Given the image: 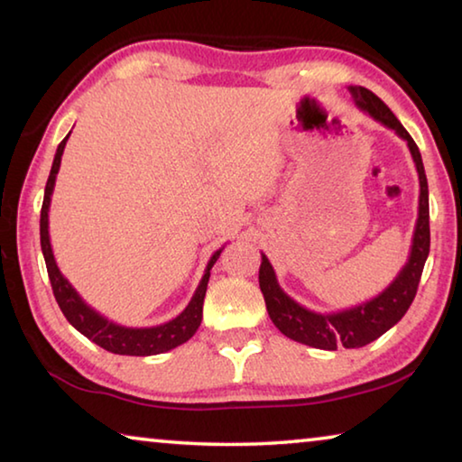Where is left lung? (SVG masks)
<instances>
[{"label":"left lung","instance_id":"8db88e82","mask_svg":"<svg viewBox=\"0 0 462 462\" xmlns=\"http://www.w3.org/2000/svg\"><path fill=\"white\" fill-rule=\"evenodd\" d=\"M350 96H353L356 107L361 112L369 114L373 120L381 122L383 126L393 130L397 136L408 143L411 159L416 162L418 179H420V203H418V222L413 228L411 248L408 263L397 273V277L391 281L389 287L373 297V300L361 303V306L332 311V314H319L303 308L291 300L283 289H281L275 269L269 263L267 254H263L259 269V285L267 303L269 318L273 319L281 334L295 342L308 344V346L336 350L344 348H361L366 344L377 340L385 334L389 328H393L410 310L413 297L418 291V283L424 271V264L430 253V208H428V179L421 162V154L418 151L413 138L408 130L402 126V122L395 118L393 112L374 96L373 91L361 85H350Z\"/></svg>","mask_w":462,"mask_h":462}]
</instances>
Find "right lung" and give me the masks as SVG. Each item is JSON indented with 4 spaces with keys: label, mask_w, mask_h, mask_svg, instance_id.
Here are the masks:
<instances>
[{
    "label": "right lung",
    "mask_w": 462,
    "mask_h": 462,
    "mask_svg": "<svg viewBox=\"0 0 462 462\" xmlns=\"http://www.w3.org/2000/svg\"><path fill=\"white\" fill-rule=\"evenodd\" d=\"M71 132L65 136V140L59 144L57 154H54L52 167L49 181H46L44 189V201H42V212H41V246L46 263V271H49V279L52 285L54 300H57L59 308L65 318L69 319L75 330H79L83 336H88L91 342H96L97 346L109 350L114 355H128V356H151L161 355L167 350L177 348L179 344H183L198 332L203 316V297H206L209 271H212L214 263L220 259V253L224 248L216 250L212 259L208 261V267L203 271V277L199 281L198 289L191 297V301L187 303V308L177 318L169 319L165 324L159 326H148V328H128L122 324H116L106 316H101L99 311L93 310L83 297L77 293V289L69 283V279L62 275L60 269L54 261L52 246H51V234H49V209H51V198L54 191V181H57V173L60 169V156L65 151V144Z\"/></svg>",
    "instance_id": "obj_1"
}]
</instances>
